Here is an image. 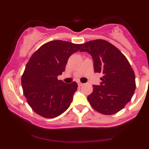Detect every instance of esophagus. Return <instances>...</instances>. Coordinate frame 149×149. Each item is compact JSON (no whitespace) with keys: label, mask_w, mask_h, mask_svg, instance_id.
Segmentation results:
<instances>
[{"label":"esophagus","mask_w":149,"mask_h":149,"mask_svg":"<svg viewBox=\"0 0 149 149\" xmlns=\"http://www.w3.org/2000/svg\"><path fill=\"white\" fill-rule=\"evenodd\" d=\"M77 84H78V85H79V86H83V84H82L81 82H80V81H78Z\"/></svg>","instance_id":"esophagus-1"}]
</instances>
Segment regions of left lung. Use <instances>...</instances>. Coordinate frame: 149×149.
I'll use <instances>...</instances> for the list:
<instances>
[{
    "label": "left lung",
    "mask_w": 149,
    "mask_h": 149,
    "mask_svg": "<svg viewBox=\"0 0 149 149\" xmlns=\"http://www.w3.org/2000/svg\"><path fill=\"white\" fill-rule=\"evenodd\" d=\"M82 45L81 52H87L92 57L94 72L103 74L100 85H93L88 101L100 113H117L134 94L136 79L133 68L125 56L109 42L96 40Z\"/></svg>",
    "instance_id": "obj_1"
}]
</instances>
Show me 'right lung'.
Instances as JSON below:
<instances>
[{"mask_svg": "<svg viewBox=\"0 0 149 149\" xmlns=\"http://www.w3.org/2000/svg\"><path fill=\"white\" fill-rule=\"evenodd\" d=\"M81 46L53 40L42 45L30 58L22 75V88L29 105L40 116L56 118L70 106L78 84H65L58 76L65 71L69 57Z\"/></svg>", "mask_w": 149, "mask_h": 149, "instance_id": "1", "label": "right lung"}]
</instances>
